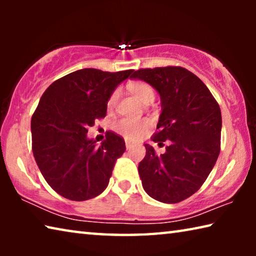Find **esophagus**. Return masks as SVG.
I'll return each instance as SVG.
<instances>
[{
  "label": "esophagus",
  "mask_w": 256,
  "mask_h": 256,
  "mask_svg": "<svg viewBox=\"0 0 256 256\" xmlns=\"http://www.w3.org/2000/svg\"><path fill=\"white\" fill-rule=\"evenodd\" d=\"M134 146H136V144H132V142H130V141H125V146H126V149H128V150L132 149Z\"/></svg>",
  "instance_id": "1"
}]
</instances>
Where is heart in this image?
<instances>
[{
    "label": "heart",
    "mask_w": 256,
    "mask_h": 256,
    "mask_svg": "<svg viewBox=\"0 0 256 256\" xmlns=\"http://www.w3.org/2000/svg\"><path fill=\"white\" fill-rule=\"evenodd\" d=\"M130 90L131 92L136 96L138 100L142 102H146L154 97V89L151 88V86L142 81L133 82V84L130 86ZM118 90H115L112 92V94L108 98L107 102V107L112 108L116 102H118ZM151 126V122L149 120L144 118V120H136V118H124L112 124V128L115 130L116 132L120 136H124L128 140H136V138H141L144 134L148 131Z\"/></svg>",
    "instance_id": "1"
}]
</instances>
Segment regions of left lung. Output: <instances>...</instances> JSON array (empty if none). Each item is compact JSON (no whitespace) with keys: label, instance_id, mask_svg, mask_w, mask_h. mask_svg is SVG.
I'll return each mask as SVG.
<instances>
[{"label":"left lung","instance_id":"1","mask_svg":"<svg viewBox=\"0 0 256 256\" xmlns=\"http://www.w3.org/2000/svg\"><path fill=\"white\" fill-rule=\"evenodd\" d=\"M132 78L159 92L162 114L151 140L168 144L162 154L144 144L146 157L138 164L142 186L157 201H183L201 188L218 159L220 107L208 86L182 66L140 68Z\"/></svg>","mask_w":256,"mask_h":256}]
</instances>
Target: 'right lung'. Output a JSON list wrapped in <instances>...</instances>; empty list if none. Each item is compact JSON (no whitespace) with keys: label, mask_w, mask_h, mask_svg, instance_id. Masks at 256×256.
I'll list each match as a JSON object with an SVG mask.
<instances>
[{"label":"right lung","mask_w":256,"mask_h":256,"mask_svg":"<svg viewBox=\"0 0 256 256\" xmlns=\"http://www.w3.org/2000/svg\"><path fill=\"white\" fill-rule=\"evenodd\" d=\"M133 70L104 72L82 68L54 81L32 118V152L45 180L56 193L86 201L104 192L124 138L112 131L100 146L86 138L88 128L104 118L108 98Z\"/></svg>","instance_id":"1"}]
</instances>
